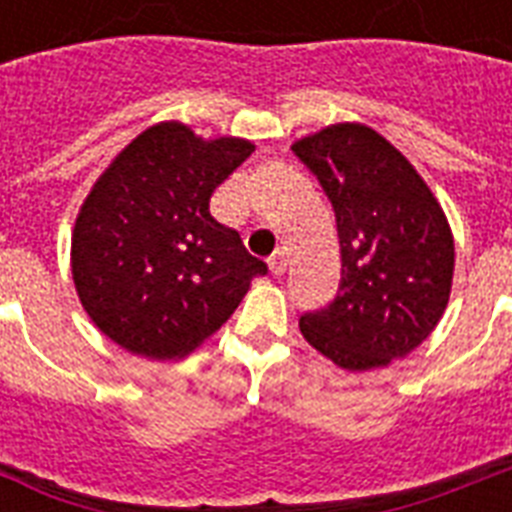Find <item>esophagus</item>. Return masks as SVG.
Returning <instances> with one entry per match:
<instances>
[{
  "instance_id": "obj_1",
  "label": "esophagus",
  "mask_w": 512,
  "mask_h": 512,
  "mask_svg": "<svg viewBox=\"0 0 512 512\" xmlns=\"http://www.w3.org/2000/svg\"><path fill=\"white\" fill-rule=\"evenodd\" d=\"M268 268H271L273 276H281V273L287 271V257H284V252H276V255H271V260H268Z\"/></svg>"
}]
</instances>
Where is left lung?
Segmentation results:
<instances>
[{
  "label": "left lung",
  "instance_id": "1",
  "mask_svg": "<svg viewBox=\"0 0 512 512\" xmlns=\"http://www.w3.org/2000/svg\"><path fill=\"white\" fill-rule=\"evenodd\" d=\"M332 201L342 273L337 297L300 316V332L348 372L409 356L449 303L454 236L444 209L396 146L358 122L292 146Z\"/></svg>",
  "mask_w": 512,
  "mask_h": 512
}]
</instances>
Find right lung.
Wrapping results in <instances>:
<instances>
[{
	"instance_id": "1",
	"label": "right lung",
	"mask_w": 512,
	"mask_h": 512,
	"mask_svg": "<svg viewBox=\"0 0 512 512\" xmlns=\"http://www.w3.org/2000/svg\"><path fill=\"white\" fill-rule=\"evenodd\" d=\"M255 143L204 140L159 122L124 146L71 233L76 295L119 348L177 361L212 337L268 265L209 215V199Z\"/></svg>"
}]
</instances>
